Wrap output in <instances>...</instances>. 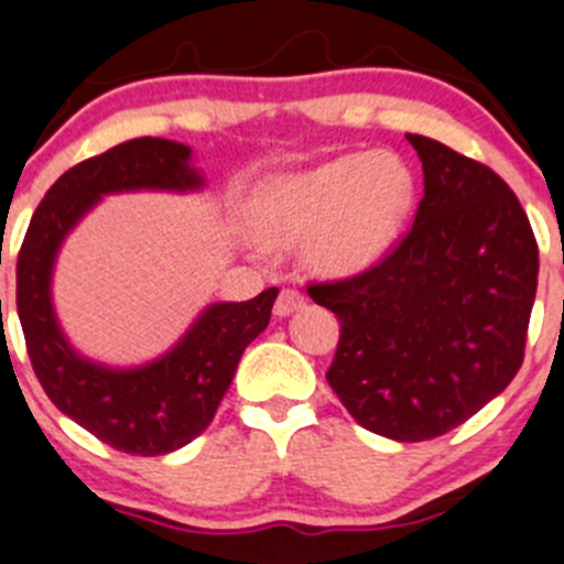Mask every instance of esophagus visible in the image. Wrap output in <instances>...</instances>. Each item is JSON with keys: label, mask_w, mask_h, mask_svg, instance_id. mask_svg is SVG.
<instances>
[{"label": "esophagus", "mask_w": 564, "mask_h": 564, "mask_svg": "<svg viewBox=\"0 0 564 564\" xmlns=\"http://www.w3.org/2000/svg\"><path fill=\"white\" fill-rule=\"evenodd\" d=\"M304 304L306 301L299 290H282L280 299H276V304H274V315L288 317V315H293V312H299Z\"/></svg>", "instance_id": "obj_1"}]
</instances>
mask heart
<instances>
[{
  "label": "heart",
  "mask_w": 564,
  "mask_h": 564,
  "mask_svg": "<svg viewBox=\"0 0 564 564\" xmlns=\"http://www.w3.org/2000/svg\"><path fill=\"white\" fill-rule=\"evenodd\" d=\"M416 177L398 153H345L260 186L252 219L269 243H304L323 276H354L381 263L403 236Z\"/></svg>",
  "instance_id": "b5f03b06"
}]
</instances>
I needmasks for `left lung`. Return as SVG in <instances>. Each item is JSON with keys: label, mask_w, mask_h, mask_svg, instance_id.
Instances as JSON below:
<instances>
[{"label": "left lung", "mask_w": 564, "mask_h": 564, "mask_svg": "<svg viewBox=\"0 0 564 564\" xmlns=\"http://www.w3.org/2000/svg\"><path fill=\"white\" fill-rule=\"evenodd\" d=\"M425 197L400 247L365 274L310 284L339 321L326 372L348 414L394 442L464 425L523 361L538 243L516 194L485 164L405 133Z\"/></svg>", "instance_id": "obj_1"}]
</instances>
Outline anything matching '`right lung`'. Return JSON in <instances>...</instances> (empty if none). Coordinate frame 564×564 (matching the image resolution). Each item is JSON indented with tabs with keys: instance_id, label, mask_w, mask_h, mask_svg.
<instances>
[{
	"instance_id": "obj_1",
	"label": "right lung",
	"mask_w": 564,
	"mask_h": 564,
	"mask_svg": "<svg viewBox=\"0 0 564 564\" xmlns=\"http://www.w3.org/2000/svg\"><path fill=\"white\" fill-rule=\"evenodd\" d=\"M203 172L188 144L142 137L82 161L46 192L15 265V306L32 370L65 416L128 455L186 447L214 420L243 350L271 321L280 290L208 304L166 354L137 367H109L70 345L57 321L52 280L74 227L106 194L199 192Z\"/></svg>"
}]
</instances>
